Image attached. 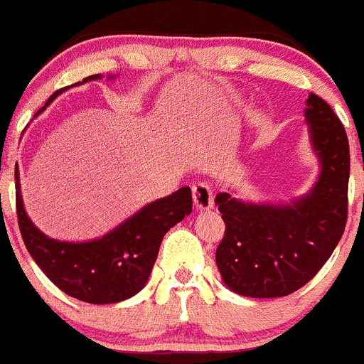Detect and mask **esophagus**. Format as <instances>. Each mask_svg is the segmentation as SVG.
Masks as SVG:
<instances>
[{
  "mask_svg": "<svg viewBox=\"0 0 364 364\" xmlns=\"http://www.w3.org/2000/svg\"><path fill=\"white\" fill-rule=\"evenodd\" d=\"M192 196H193V205L198 210H208L213 206V188L210 183H196L192 186Z\"/></svg>",
  "mask_w": 364,
  "mask_h": 364,
  "instance_id": "obj_1",
  "label": "esophagus"
}]
</instances>
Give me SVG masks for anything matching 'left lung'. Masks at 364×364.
Segmentation results:
<instances>
[{
	"label": "left lung",
	"mask_w": 364,
	"mask_h": 364,
	"mask_svg": "<svg viewBox=\"0 0 364 364\" xmlns=\"http://www.w3.org/2000/svg\"><path fill=\"white\" fill-rule=\"evenodd\" d=\"M305 122L320 176L291 205H255L217 193L226 224L215 262L224 284L250 298H280L304 287L331 259L346 224L350 151L331 105L311 93Z\"/></svg>",
	"instance_id": "obj_1"
}]
</instances>
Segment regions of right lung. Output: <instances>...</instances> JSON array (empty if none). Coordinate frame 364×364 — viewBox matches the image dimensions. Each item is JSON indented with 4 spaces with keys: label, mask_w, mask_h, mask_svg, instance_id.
<instances>
[{
    "label": "right lung",
    "mask_w": 364,
    "mask_h": 364,
    "mask_svg": "<svg viewBox=\"0 0 364 364\" xmlns=\"http://www.w3.org/2000/svg\"><path fill=\"white\" fill-rule=\"evenodd\" d=\"M97 79H102V75L86 77L77 86ZM59 93L63 90L55 91L46 105ZM16 210L23 242L43 273L68 296L104 305L124 301L144 289L165 233L192 212V192L183 186L166 198L156 199L109 233L87 242L50 239L37 228L23 206L18 171Z\"/></svg>",
    "instance_id": "1"
}]
</instances>
